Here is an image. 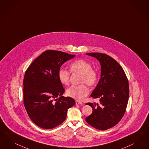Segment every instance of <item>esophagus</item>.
Masks as SVG:
<instances>
[{"mask_svg": "<svg viewBox=\"0 0 149 149\" xmlns=\"http://www.w3.org/2000/svg\"><path fill=\"white\" fill-rule=\"evenodd\" d=\"M76 105H83V103H82L81 101H76Z\"/></svg>", "mask_w": 149, "mask_h": 149, "instance_id": "1", "label": "esophagus"}]
</instances>
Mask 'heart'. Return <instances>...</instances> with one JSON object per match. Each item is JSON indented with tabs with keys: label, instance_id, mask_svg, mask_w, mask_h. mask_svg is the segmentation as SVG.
I'll return each instance as SVG.
<instances>
[{
	"label": "heart",
	"instance_id": "obj_1",
	"mask_svg": "<svg viewBox=\"0 0 149 149\" xmlns=\"http://www.w3.org/2000/svg\"><path fill=\"white\" fill-rule=\"evenodd\" d=\"M70 72L78 73L81 75V83H86L88 86H93L96 85L98 81V73L92 68L91 64L83 59H78L72 62L70 65ZM63 68L58 71V78L63 84L67 85L70 79L71 73ZM89 93V89L85 84L78 86H72L67 88V96L78 100H82Z\"/></svg>",
	"mask_w": 149,
	"mask_h": 149
}]
</instances>
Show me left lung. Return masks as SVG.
I'll use <instances>...</instances> for the list:
<instances>
[{
	"mask_svg": "<svg viewBox=\"0 0 149 149\" xmlns=\"http://www.w3.org/2000/svg\"><path fill=\"white\" fill-rule=\"evenodd\" d=\"M96 58L101 65V78L91 96L99 103L88 102L93 109L86 122L97 130H104L117 125L128 104L130 89L128 78L120 65L105 54L86 53Z\"/></svg>",
	"mask_w": 149,
	"mask_h": 149,
	"instance_id": "1",
	"label": "left lung"
}]
</instances>
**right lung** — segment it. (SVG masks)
I'll use <instances>...</instances> for the list:
<instances>
[{
    "label": "right lung",
    "mask_w": 149,
    "mask_h": 149,
    "mask_svg": "<svg viewBox=\"0 0 149 149\" xmlns=\"http://www.w3.org/2000/svg\"><path fill=\"white\" fill-rule=\"evenodd\" d=\"M74 56L48 50L36 58L25 72L24 107L31 120L42 128L52 129L62 123L68 109L75 104L72 97L62 96L65 89L58 78L61 65Z\"/></svg>",
    "instance_id": "1"
}]
</instances>
